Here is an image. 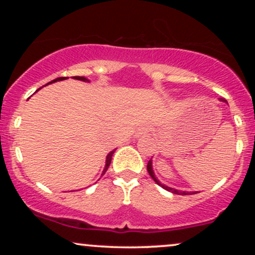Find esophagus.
Returning a JSON list of instances; mask_svg holds the SVG:
<instances>
[{"instance_id": "34e87169", "label": "esophagus", "mask_w": 255, "mask_h": 255, "mask_svg": "<svg viewBox=\"0 0 255 255\" xmlns=\"http://www.w3.org/2000/svg\"><path fill=\"white\" fill-rule=\"evenodd\" d=\"M147 133H150V128L142 127V128H140L139 130H137L136 135H144V134H147Z\"/></svg>"}]
</instances>
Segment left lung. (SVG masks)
I'll use <instances>...</instances> for the list:
<instances>
[{"mask_svg": "<svg viewBox=\"0 0 255 255\" xmlns=\"http://www.w3.org/2000/svg\"><path fill=\"white\" fill-rule=\"evenodd\" d=\"M221 101H222V102H227V101H225V99H223V98H221ZM147 171H148V174H150V176L154 180V182H156L157 184H159L160 187H163V188L166 189V191L172 192V193H174V194H180V195H188V194H193V193H191V192H181V191H177V189H172V188H170V187L164 186V184L160 183L159 181H158L157 178H156V176H154L153 170H152V162H151V159L148 160V163H147Z\"/></svg>", "mask_w": 255, "mask_h": 255, "instance_id": "1", "label": "left lung"}]
</instances>
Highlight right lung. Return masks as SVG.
<instances>
[{
    "instance_id": "add662e5",
    "label": "right lung",
    "mask_w": 255,
    "mask_h": 255,
    "mask_svg": "<svg viewBox=\"0 0 255 255\" xmlns=\"http://www.w3.org/2000/svg\"><path fill=\"white\" fill-rule=\"evenodd\" d=\"M74 79H77V80H83V81H89L87 80L86 78H84V77H73ZM64 79H67L66 77H61V78H57V79H55V80H52V81H50V83H55V81H58V80H64ZM49 83V84H50ZM114 152H115V150L114 151H111L109 154H108V157H107V163H105V168H104V170H103V174L102 175H104L105 172H107V170H108V168H109V165H110V163H111V157H113V154H114Z\"/></svg>"
}]
</instances>
